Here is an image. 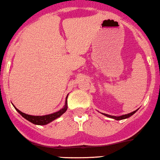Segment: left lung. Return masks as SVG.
<instances>
[{
    "label": "left lung",
    "mask_w": 160,
    "mask_h": 160,
    "mask_svg": "<svg viewBox=\"0 0 160 160\" xmlns=\"http://www.w3.org/2000/svg\"><path fill=\"white\" fill-rule=\"evenodd\" d=\"M137 111V110H134V111L132 112V113H128V114H124V115H121V116H119V117H116V116H111V115H109V114H106V113H102L103 115H105V116L108 117V118H113V119H115L117 120V121H120V120H123V119H126V118H130L131 116H132V115L134 114L135 112Z\"/></svg>",
    "instance_id": "1"
}]
</instances>
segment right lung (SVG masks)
Here are the masks:
<instances>
[{"mask_svg": "<svg viewBox=\"0 0 160 160\" xmlns=\"http://www.w3.org/2000/svg\"><path fill=\"white\" fill-rule=\"evenodd\" d=\"M68 95L67 97H66L65 105H64V107H63L61 110H60L59 111L55 112V113H51V114L44 115V116H32V115H28L26 114V113H22V112L20 111V110H18V109H17L15 107V110H16L17 111L25 118V119H26L27 121H28L29 122L32 123V124H37V125H45V124H49V123L51 122V121H54L55 119H57V118H58L59 117H61L63 113H65L66 110H67L68 109Z\"/></svg>", "mask_w": 160, "mask_h": 160, "instance_id": "right-lung-1", "label": "right lung"}]
</instances>
